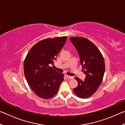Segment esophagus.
Wrapping results in <instances>:
<instances>
[{
  "instance_id": "obj_1",
  "label": "esophagus",
  "mask_w": 125,
  "mask_h": 125,
  "mask_svg": "<svg viewBox=\"0 0 125 125\" xmlns=\"http://www.w3.org/2000/svg\"><path fill=\"white\" fill-rule=\"evenodd\" d=\"M66 77L68 79H73V77H71V76H69V75H66Z\"/></svg>"
}]
</instances>
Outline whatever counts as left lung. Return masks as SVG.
I'll use <instances>...</instances> for the list:
<instances>
[{
    "label": "left lung",
    "instance_id": "8db88e82",
    "mask_svg": "<svg viewBox=\"0 0 125 125\" xmlns=\"http://www.w3.org/2000/svg\"><path fill=\"white\" fill-rule=\"evenodd\" d=\"M70 40L77 51L82 71L86 75L84 80L75 78L78 84L73 91L79 98H87L95 93L103 81L105 70L104 60L98 48L89 40L73 37Z\"/></svg>",
    "mask_w": 125,
    "mask_h": 125
}]
</instances>
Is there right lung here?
Wrapping results in <instances>:
<instances>
[{"instance_id": "1", "label": "right lung", "mask_w": 125, "mask_h": 125, "mask_svg": "<svg viewBox=\"0 0 125 125\" xmlns=\"http://www.w3.org/2000/svg\"><path fill=\"white\" fill-rule=\"evenodd\" d=\"M67 37L47 39L40 41L30 50L25 58L24 70L30 87L43 99L54 96L63 82V74L50 67L65 45Z\"/></svg>"}]
</instances>
